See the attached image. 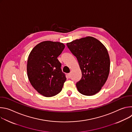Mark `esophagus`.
Listing matches in <instances>:
<instances>
[{"label": "esophagus", "mask_w": 132, "mask_h": 132, "mask_svg": "<svg viewBox=\"0 0 132 132\" xmlns=\"http://www.w3.org/2000/svg\"><path fill=\"white\" fill-rule=\"evenodd\" d=\"M68 75V77L69 78L71 77V73H68V75Z\"/></svg>", "instance_id": "obj_1"}]
</instances>
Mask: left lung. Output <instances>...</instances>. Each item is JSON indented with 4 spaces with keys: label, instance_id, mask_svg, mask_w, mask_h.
Returning a JSON list of instances; mask_svg holds the SVG:
<instances>
[{
    "label": "left lung",
    "instance_id": "8db88e82",
    "mask_svg": "<svg viewBox=\"0 0 132 132\" xmlns=\"http://www.w3.org/2000/svg\"><path fill=\"white\" fill-rule=\"evenodd\" d=\"M77 58L82 77L76 87L82 95L90 96L99 92L110 72V61L105 46L92 36L77 39L66 44Z\"/></svg>",
    "mask_w": 132,
    "mask_h": 132
}]
</instances>
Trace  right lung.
<instances>
[{
	"instance_id": "1",
	"label": "right lung",
	"mask_w": 132,
	"mask_h": 132,
	"mask_svg": "<svg viewBox=\"0 0 132 132\" xmlns=\"http://www.w3.org/2000/svg\"><path fill=\"white\" fill-rule=\"evenodd\" d=\"M59 42L46 41L31 51L27 62V75L32 87L41 95L51 97L62 90L66 80L57 59L65 48Z\"/></svg>"
}]
</instances>
